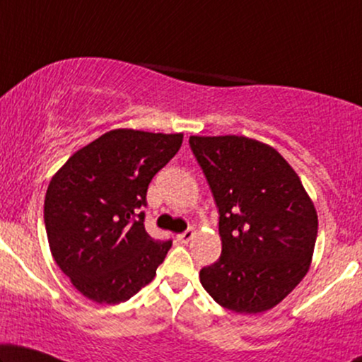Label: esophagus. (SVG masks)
<instances>
[{"mask_svg": "<svg viewBox=\"0 0 362 362\" xmlns=\"http://www.w3.org/2000/svg\"><path fill=\"white\" fill-rule=\"evenodd\" d=\"M192 235H194V232H192V230H186V232H182V234L177 235V240H180L181 244H187V242H189V240L192 239Z\"/></svg>", "mask_w": 362, "mask_h": 362, "instance_id": "esophagus-1", "label": "esophagus"}]
</instances>
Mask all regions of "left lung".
<instances>
[{
    "label": "left lung",
    "instance_id": "1",
    "mask_svg": "<svg viewBox=\"0 0 362 362\" xmlns=\"http://www.w3.org/2000/svg\"><path fill=\"white\" fill-rule=\"evenodd\" d=\"M219 207V260L201 270L221 306L255 315L303 280L318 216L298 175L275 148L247 136H189Z\"/></svg>",
    "mask_w": 362,
    "mask_h": 362
}]
</instances>
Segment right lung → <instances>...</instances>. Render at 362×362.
<instances>
[{
  "label": "right lung",
  "mask_w": 362,
  "mask_h": 362,
  "mask_svg": "<svg viewBox=\"0 0 362 362\" xmlns=\"http://www.w3.org/2000/svg\"><path fill=\"white\" fill-rule=\"evenodd\" d=\"M181 143L182 133L117 128L74 153L52 176L44 199L49 247L86 298L117 305L155 279L171 240L151 239L140 209L153 176Z\"/></svg>",
  "instance_id": "right-lung-1"
}]
</instances>
